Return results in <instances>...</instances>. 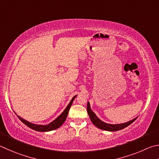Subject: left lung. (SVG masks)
<instances>
[{
	"label": "left lung",
	"instance_id": "1",
	"mask_svg": "<svg viewBox=\"0 0 159 159\" xmlns=\"http://www.w3.org/2000/svg\"><path fill=\"white\" fill-rule=\"evenodd\" d=\"M87 112L89 114V117L91 119V121H92V123L95 125L97 128H98V129H102V130H107V131H116V130L124 129V128L129 126L130 124H131L133 122L138 118V117H136L135 119H132L131 121H129L126 122V123H124V124H107V123H105V122H103L102 121H101V119L97 117V116L95 115V113H94L93 111L91 110V107H90V104L89 102H87Z\"/></svg>",
	"mask_w": 159,
	"mask_h": 159
}]
</instances>
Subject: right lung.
Wrapping results in <instances>:
<instances>
[{
  "label": "right lung",
  "instance_id": "obj_1",
  "mask_svg": "<svg viewBox=\"0 0 159 159\" xmlns=\"http://www.w3.org/2000/svg\"><path fill=\"white\" fill-rule=\"evenodd\" d=\"M76 96H75L73 98H72L70 102H69L68 105L66 107L65 110L63 111V112H62V114H61V115L58 116V117L55 119V120H54L52 122H51V123L49 124H47V125L34 124L30 123V122L27 121L26 120H25V119L20 117V116H18V115H17V116H18V118L21 121V122H23V123L25 125H26V126L28 127H29L30 129L36 130V131L47 132V131H50V130H53L57 129H58V128H59L61 126V125H62L64 123V122H65L67 116H68V114L71 105L72 104V102H73L74 99L75 98V97H76Z\"/></svg>",
  "mask_w": 159,
  "mask_h": 159
}]
</instances>
